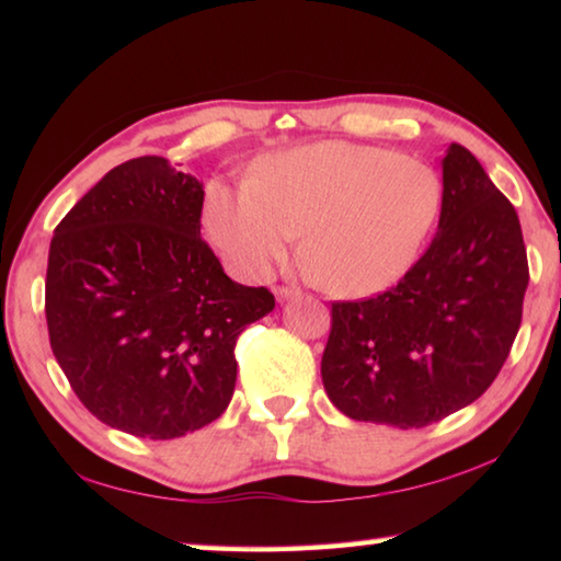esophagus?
I'll list each match as a JSON object with an SVG mask.
<instances>
[{
  "label": "esophagus",
  "instance_id": "34e87169",
  "mask_svg": "<svg viewBox=\"0 0 561 561\" xmlns=\"http://www.w3.org/2000/svg\"><path fill=\"white\" fill-rule=\"evenodd\" d=\"M274 294H277L279 301H284V299H289V297H297L299 287H277V289H274Z\"/></svg>",
  "mask_w": 561,
  "mask_h": 561
}]
</instances>
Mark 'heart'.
Returning <instances> with one entry per match:
<instances>
[{"instance_id": "1", "label": "heart", "mask_w": 561, "mask_h": 561, "mask_svg": "<svg viewBox=\"0 0 561 561\" xmlns=\"http://www.w3.org/2000/svg\"><path fill=\"white\" fill-rule=\"evenodd\" d=\"M443 180L401 150L324 140L260 160L254 180H215L205 230L244 277L260 279L301 230V260L339 297H374L405 277L438 222Z\"/></svg>"}]
</instances>
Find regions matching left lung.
<instances>
[{"label": "left lung", "instance_id": "1", "mask_svg": "<svg viewBox=\"0 0 561 561\" xmlns=\"http://www.w3.org/2000/svg\"><path fill=\"white\" fill-rule=\"evenodd\" d=\"M529 282L515 207L468 148L443 158L438 234L378 297L331 304L321 381L341 413L393 428L438 423L488 391Z\"/></svg>", "mask_w": 561, "mask_h": 561}]
</instances>
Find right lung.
Wrapping results in <instances>:
<instances>
[{"label":"right lung","mask_w":561,"mask_h":561,"mask_svg":"<svg viewBox=\"0 0 561 561\" xmlns=\"http://www.w3.org/2000/svg\"><path fill=\"white\" fill-rule=\"evenodd\" d=\"M205 190L160 156L108 170L56 225L46 324L73 393L101 423L170 440L230 405L234 344L274 309L201 237Z\"/></svg>","instance_id":"add662e5"}]
</instances>
